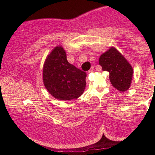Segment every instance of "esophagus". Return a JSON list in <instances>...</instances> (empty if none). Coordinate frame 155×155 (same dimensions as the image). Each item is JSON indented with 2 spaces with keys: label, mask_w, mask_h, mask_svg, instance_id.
I'll return each instance as SVG.
<instances>
[{
  "label": "esophagus",
  "mask_w": 155,
  "mask_h": 155,
  "mask_svg": "<svg viewBox=\"0 0 155 155\" xmlns=\"http://www.w3.org/2000/svg\"><path fill=\"white\" fill-rule=\"evenodd\" d=\"M93 70H94V67H91V69L90 70H89V71H88V73H90V72H92L93 71Z\"/></svg>",
  "instance_id": "obj_1"
}]
</instances>
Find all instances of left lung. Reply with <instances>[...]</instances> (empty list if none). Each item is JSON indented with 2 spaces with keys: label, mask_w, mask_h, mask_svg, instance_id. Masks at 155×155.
I'll return each mask as SVG.
<instances>
[{
  "label": "left lung",
  "mask_w": 155,
  "mask_h": 155,
  "mask_svg": "<svg viewBox=\"0 0 155 155\" xmlns=\"http://www.w3.org/2000/svg\"><path fill=\"white\" fill-rule=\"evenodd\" d=\"M99 64L103 71L109 72L111 85L121 91L129 89L132 83L133 69L125 57L114 46L100 57Z\"/></svg>",
  "instance_id": "8db88e82"
}]
</instances>
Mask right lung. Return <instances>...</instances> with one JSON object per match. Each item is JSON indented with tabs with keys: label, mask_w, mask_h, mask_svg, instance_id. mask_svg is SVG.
Here are the masks:
<instances>
[{
	"label": "right lung",
	"mask_w": 155,
	"mask_h": 155,
	"mask_svg": "<svg viewBox=\"0 0 155 155\" xmlns=\"http://www.w3.org/2000/svg\"><path fill=\"white\" fill-rule=\"evenodd\" d=\"M61 46L46 57L43 66V83L51 95L60 101H72L85 90L86 73L70 64Z\"/></svg>",
	"instance_id": "obj_1"
}]
</instances>
